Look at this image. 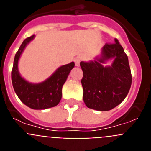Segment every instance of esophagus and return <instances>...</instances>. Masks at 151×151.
<instances>
[{
	"mask_svg": "<svg viewBox=\"0 0 151 151\" xmlns=\"http://www.w3.org/2000/svg\"><path fill=\"white\" fill-rule=\"evenodd\" d=\"M80 61H81V60H80L79 58H76V59L74 60V62H75V64H76V66H79Z\"/></svg>",
	"mask_w": 151,
	"mask_h": 151,
	"instance_id": "esophagus-1",
	"label": "esophagus"
}]
</instances>
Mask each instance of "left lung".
I'll list each match as a JSON object with an SVG mask.
<instances>
[{
	"mask_svg": "<svg viewBox=\"0 0 151 151\" xmlns=\"http://www.w3.org/2000/svg\"><path fill=\"white\" fill-rule=\"evenodd\" d=\"M114 58L111 67L104 68L105 60ZM83 100L88 108L107 111L118 106L127 96L132 85V73L126 54L118 40L105 44L100 59L81 62Z\"/></svg>",
	"mask_w": 151,
	"mask_h": 151,
	"instance_id": "obj_1",
	"label": "left lung"
}]
</instances>
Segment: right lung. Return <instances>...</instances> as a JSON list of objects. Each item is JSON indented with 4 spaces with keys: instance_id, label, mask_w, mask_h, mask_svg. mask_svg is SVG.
<instances>
[{
    "instance_id": "obj_1",
    "label": "right lung",
    "mask_w": 151,
    "mask_h": 151,
    "mask_svg": "<svg viewBox=\"0 0 151 151\" xmlns=\"http://www.w3.org/2000/svg\"><path fill=\"white\" fill-rule=\"evenodd\" d=\"M35 35L26 38L16 54L12 69L11 78L16 94L24 104L34 110H45L57 106L62 97V88L69 73L75 66L74 62L60 66L45 82L32 84L21 77L18 71V61L27 44Z\"/></svg>"
}]
</instances>
